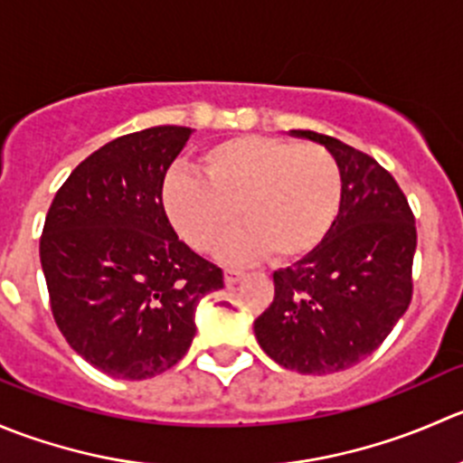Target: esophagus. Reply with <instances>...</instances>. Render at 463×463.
Returning a JSON list of instances; mask_svg holds the SVG:
<instances>
[{
    "mask_svg": "<svg viewBox=\"0 0 463 463\" xmlns=\"http://www.w3.org/2000/svg\"><path fill=\"white\" fill-rule=\"evenodd\" d=\"M241 279H242L241 269H230V268L225 269V283H227V286H233V283L241 281Z\"/></svg>",
    "mask_w": 463,
    "mask_h": 463,
    "instance_id": "1",
    "label": "esophagus"
}]
</instances>
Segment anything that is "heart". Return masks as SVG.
<instances>
[{
	"label": "heart",
	"mask_w": 463,
	"mask_h": 463,
	"mask_svg": "<svg viewBox=\"0 0 463 463\" xmlns=\"http://www.w3.org/2000/svg\"><path fill=\"white\" fill-rule=\"evenodd\" d=\"M203 177L168 173L162 203L177 233L209 251L238 221L245 230L221 247L225 260L263 256L290 263L326 238L340 213L342 171L322 146L247 135L221 141L198 159Z\"/></svg>",
	"instance_id": "heart-1"
}]
</instances>
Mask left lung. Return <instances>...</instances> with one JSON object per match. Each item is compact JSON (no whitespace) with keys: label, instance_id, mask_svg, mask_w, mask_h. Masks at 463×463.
Returning <instances> with one entry per match:
<instances>
[{"label":"left lung","instance_id":"1","mask_svg":"<svg viewBox=\"0 0 463 463\" xmlns=\"http://www.w3.org/2000/svg\"><path fill=\"white\" fill-rule=\"evenodd\" d=\"M342 171L340 213L313 251L277 269L274 299L254 322L260 349L299 373L345 372L372 355L411 301L414 213L369 155L313 130Z\"/></svg>","mask_w":463,"mask_h":463}]
</instances>
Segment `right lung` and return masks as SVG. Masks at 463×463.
<instances>
[{
    "label": "right lung",
    "mask_w": 463,
    "mask_h": 463,
    "mask_svg": "<svg viewBox=\"0 0 463 463\" xmlns=\"http://www.w3.org/2000/svg\"><path fill=\"white\" fill-rule=\"evenodd\" d=\"M191 128L130 132L91 153L58 189L40 260L49 304L71 349L121 381L180 363L200 299L222 269L177 238L162 203L168 166Z\"/></svg>",
    "instance_id": "obj_1"
}]
</instances>
